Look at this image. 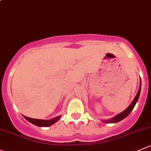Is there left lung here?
<instances>
[{"instance_id":"8db88e82","label":"left lung","mask_w":151,"mask_h":151,"mask_svg":"<svg viewBox=\"0 0 151 151\" xmlns=\"http://www.w3.org/2000/svg\"><path fill=\"white\" fill-rule=\"evenodd\" d=\"M141 86H142V82H141V78H140L139 89V90H138L137 94H136V96H135L134 99L133 100V101L131 102V104L128 106V107H127V109H125V110H124L123 112H122V113H119V114H117L116 116H113V117L111 118V119H107V120H103L102 121L103 122H104V123H116V122H119L122 121V120H123L124 119H125V118L127 117V116H128L130 113H131V111L133 110L135 105H136V102H137L138 100H139V96H140V92H141Z\"/></svg>"}]
</instances>
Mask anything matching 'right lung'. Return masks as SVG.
Masks as SVG:
<instances>
[{"instance_id":"obj_1","label":"right lung","mask_w":151,"mask_h":151,"mask_svg":"<svg viewBox=\"0 0 151 151\" xmlns=\"http://www.w3.org/2000/svg\"><path fill=\"white\" fill-rule=\"evenodd\" d=\"M28 122H29L32 124H35V125L38 126V127H49V126L52 125L54 123L56 122L57 121L60 119L61 116H58L57 117L53 118L52 119L50 120H44V119H32V118L27 117V116H24Z\"/></svg>"}]
</instances>
